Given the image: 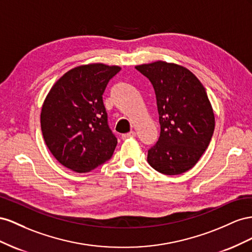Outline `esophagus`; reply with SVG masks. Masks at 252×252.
I'll return each mask as SVG.
<instances>
[{
  "label": "esophagus",
  "mask_w": 252,
  "mask_h": 252,
  "mask_svg": "<svg viewBox=\"0 0 252 252\" xmlns=\"http://www.w3.org/2000/svg\"><path fill=\"white\" fill-rule=\"evenodd\" d=\"M136 136V133L134 131H131L128 133H126L122 135V139H127V138H132V137H135Z\"/></svg>",
  "instance_id": "obj_1"
}]
</instances>
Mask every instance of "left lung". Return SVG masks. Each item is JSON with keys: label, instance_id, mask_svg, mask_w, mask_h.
Here are the masks:
<instances>
[{"label": "left lung", "instance_id": "1", "mask_svg": "<svg viewBox=\"0 0 252 252\" xmlns=\"http://www.w3.org/2000/svg\"><path fill=\"white\" fill-rule=\"evenodd\" d=\"M152 83L160 135L148 151V162L166 175L195 166L214 132V114L206 90L189 69L157 61L135 66Z\"/></svg>", "mask_w": 252, "mask_h": 252}]
</instances>
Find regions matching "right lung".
I'll list each match as a JSON object with an SVG mask.
<instances>
[{"mask_svg":"<svg viewBox=\"0 0 252 252\" xmlns=\"http://www.w3.org/2000/svg\"><path fill=\"white\" fill-rule=\"evenodd\" d=\"M119 66L88 64L57 81L42 106L41 130L50 152L64 167L85 173L107 161L117 138L107 122L102 95Z\"/></svg>","mask_w":252,"mask_h":252,"instance_id":"right-lung-1","label":"right lung"}]
</instances>
